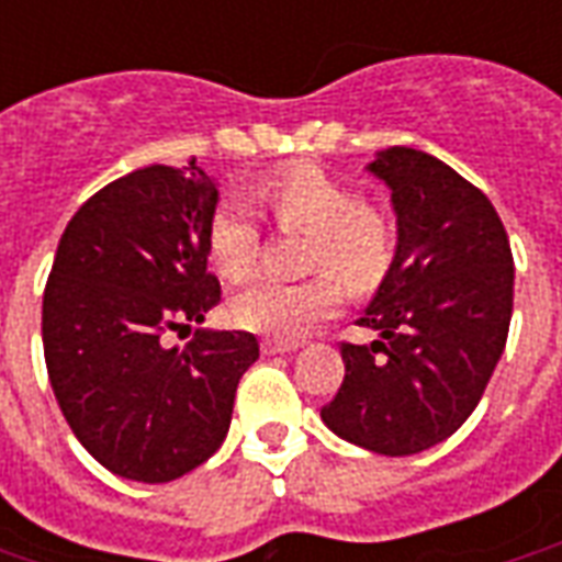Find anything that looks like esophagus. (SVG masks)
<instances>
[{
  "mask_svg": "<svg viewBox=\"0 0 562 562\" xmlns=\"http://www.w3.org/2000/svg\"><path fill=\"white\" fill-rule=\"evenodd\" d=\"M261 349H265V355H289V352H297V349H301V342H294V340H265V342H261Z\"/></svg>",
  "mask_w": 562,
  "mask_h": 562,
  "instance_id": "esophagus-1",
  "label": "esophagus"
}]
</instances>
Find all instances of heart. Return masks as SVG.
Returning a JSON list of instances; mask_svg holds the SVG:
<instances>
[{
	"label": "heart",
	"mask_w": 562,
	"mask_h": 562,
	"mask_svg": "<svg viewBox=\"0 0 562 562\" xmlns=\"http://www.w3.org/2000/svg\"><path fill=\"white\" fill-rule=\"evenodd\" d=\"M282 232L310 234L306 270H328L349 292L373 289L389 268L391 225L379 210L367 207L352 189L318 168H292L273 177L252 195ZM207 252L222 277L237 280L252 268L258 228L240 201H222L207 225ZM340 301L328 277L306 282L252 280L228 301L234 325L252 334L294 340L334 313Z\"/></svg>",
	"instance_id": "1"
}]
</instances>
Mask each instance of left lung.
Returning <instances> with one entry per match:
<instances>
[{
	"mask_svg": "<svg viewBox=\"0 0 562 562\" xmlns=\"http://www.w3.org/2000/svg\"><path fill=\"white\" fill-rule=\"evenodd\" d=\"M367 171L391 189L397 246L358 318L376 340L342 342L346 376L322 422L403 458L448 439L482 401L506 349L515 261L494 204L446 161L389 147Z\"/></svg>",
	"mask_w": 562,
	"mask_h": 562,
	"instance_id": "1",
	"label": "left lung"
}]
</instances>
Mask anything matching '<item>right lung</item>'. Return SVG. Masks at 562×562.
<instances>
[{"label":"right lung","instance_id":"1","mask_svg":"<svg viewBox=\"0 0 562 562\" xmlns=\"http://www.w3.org/2000/svg\"><path fill=\"white\" fill-rule=\"evenodd\" d=\"M220 186L198 168L149 165L99 189L56 246L42 340L56 403L114 475L173 482L228 434L237 382L258 358L246 330L198 328L220 304L207 225Z\"/></svg>","mask_w":562,"mask_h":562}]
</instances>
